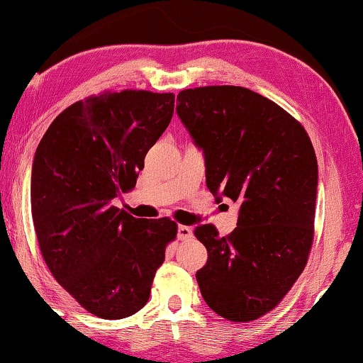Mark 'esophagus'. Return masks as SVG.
<instances>
[{
	"instance_id": "obj_1",
	"label": "esophagus",
	"mask_w": 363,
	"mask_h": 363,
	"mask_svg": "<svg viewBox=\"0 0 363 363\" xmlns=\"http://www.w3.org/2000/svg\"><path fill=\"white\" fill-rule=\"evenodd\" d=\"M177 238H179L181 241L191 240V238H192V228H191V226H186V225L177 226Z\"/></svg>"
}]
</instances>
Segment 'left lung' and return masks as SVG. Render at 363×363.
<instances>
[{
	"label": "left lung",
	"instance_id": "8db88e82",
	"mask_svg": "<svg viewBox=\"0 0 363 363\" xmlns=\"http://www.w3.org/2000/svg\"><path fill=\"white\" fill-rule=\"evenodd\" d=\"M176 107L203 151L207 187L240 202L238 226L194 231L208 259L200 294L225 320L274 310L306 266L315 231L318 161L306 130L267 97L241 86L184 89Z\"/></svg>",
	"mask_w": 363,
	"mask_h": 363
}]
</instances>
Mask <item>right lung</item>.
Instances as JSON below:
<instances>
[{"label": "right lung", "mask_w": 363, "mask_h": 363, "mask_svg": "<svg viewBox=\"0 0 363 363\" xmlns=\"http://www.w3.org/2000/svg\"><path fill=\"white\" fill-rule=\"evenodd\" d=\"M172 112V93L107 91L67 107L37 147L30 207L43 261L102 320H122L147 305L177 235L169 218H135L113 205L135 187Z\"/></svg>", "instance_id": "add662e5"}]
</instances>
